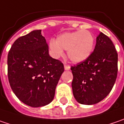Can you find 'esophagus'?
Segmentation results:
<instances>
[{
    "instance_id": "obj_1",
    "label": "esophagus",
    "mask_w": 124,
    "mask_h": 124,
    "mask_svg": "<svg viewBox=\"0 0 124 124\" xmlns=\"http://www.w3.org/2000/svg\"><path fill=\"white\" fill-rule=\"evenodd\" d=\"M64 69H65V70H67V71H68V70L70 69V67H69V65L64 64Z\"/></svg>"
}]
</instances>
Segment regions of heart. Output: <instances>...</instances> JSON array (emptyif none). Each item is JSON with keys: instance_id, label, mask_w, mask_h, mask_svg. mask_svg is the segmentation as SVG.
Returning a JSON list of instances; mask_svg holds the SVG:
<instances>
[{"instance_id": "obj_1", "label": "heart", "mask_w": 124, "mask_h": 124, "mask_svg": "<svg viewBox=\"0 0 124 124\" xmlns=\"http://www.w3.org/2000/svg\"><path fill=\"white\" fill-rule=\"evenodd\" d=\"M95 39L88 30L68 31L60 34L56 40L51 39L49 47L53 56L59 58L67 50V57L71 62L80 63L87 60L93 50Z\"/></svg>"}]
</instances>
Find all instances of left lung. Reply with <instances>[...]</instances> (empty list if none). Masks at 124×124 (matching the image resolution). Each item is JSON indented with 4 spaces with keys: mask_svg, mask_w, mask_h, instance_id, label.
Returning a JSON list of instances; mask_svg holds the SVG:
<instances>
[{
    "mask_svg": "<svg viewBox=\"0 0 124 124\" xmlns=\"http://www.w3.org/2000/svg\"><path fill=\"white\" fill-rule=\"evenodd\" d=\"M118 54L111 39L100 32L91 56L71 67L74 98L82 105L98 103L108 95L116 81Z\"/></svg>",
    "mask_w": 124,
    "mask_h": 124,
    "instance_id": "obj_1",
    "label": "left lung"
}]
</instances>
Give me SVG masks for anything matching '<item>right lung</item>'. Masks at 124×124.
Listing matches in <instances>:
<instances>
[{"label":"right lung","mask_w":124,"mask_h":124,"mask_svg":"<svg viewBox=\"0 0 124 124\" xmlns=\"http://www.w3.org/2000/svg\"><path fill=\"white\" fill-rule=\"evenodd\" d=\"M64 65L49 55L41 30H33L14 42L8 55V74L18 99L32 107H43L55 97Z\"/></svg>","instance_id":"1"}]
</instances>
